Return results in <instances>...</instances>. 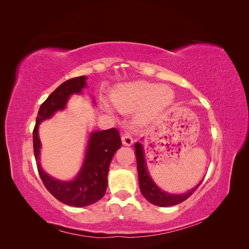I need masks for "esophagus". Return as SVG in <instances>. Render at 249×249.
Wrapping results in <instances>:
<instances>
[{"instance_id":"1","label":"esophagus","mask_w":249,"mask_h":249,"mask_svg":"<svg viewBox=\"0 0 249 249\" xmlns=\"http://www.w3.org/2000/svg\"><path fill=\"white\" fill-rule=\"evenodd\" d=\"M122 140H123V143L124 145H131L133 143V138L131 136L130 133H124L122 135Z\"/></svg>"}]
</instances>
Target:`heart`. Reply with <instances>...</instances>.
<instances>
[{
	"label": "heart",
	"mask_w": 249,
	"mask_h": 249,
	"mask_svg": "<svg viewBox=\"0 0 249 249\" xmlns=\"http://www.w3.org/2000/svg\"><path fill=\"white\" fill-rule=\"evenodd\" d=\"M173 100L172 90L148 82H135L118 88L112 94V103L119 111H130L144 105L143 119H150L166 108Z\"/></svg>",
	"instance_id": "b5f03b06"
}]
</instances>
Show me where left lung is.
Masks as SVG:
<instances>
[{
    "label": "left lung",
    "instance_id": "left-lung-1",
    "mask_svg": "<svg viewBox=\"0 0 249 249\" xmlns=\"http://www.w3.org/2000/svg\"><path fill=\"white\" fill-rule=\"evenodd\" d=\"M135 147V154H136L137 159V168H138V177H139V185L140 190L143 196H144L149 202L153 205L159 206V207H170L178 205V203L183 202L188 197L197 189L198 186L201 182L190 191H188L185 194H169L167 192H164L160 190L159 188L156 186L153 182V179L148 176V172L146 170L145 161H144V155H143V148L139 142L134 145Z\"/></svg>",
    "mask_w": 249,
    "mask_h": 249
}]
</instances>
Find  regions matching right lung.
Returning a JSON list of instances; mask_svg holds the SVG:
<instances>
[{
  "label": "right lung",
  "instance_id": "right-lung-1",
  "mask_svg": "<svg viewBox=\"0 0 249 249\" xmlns=\"http://www.w3.org/2000/svg\"><path fill=\"white\" fill-rule=\"evenodd\" d=\"M85 80L84 76L72 78L57 87L41 104L33 130L34 156L44 187L59 201L78 208L92 205L106 193L110 163L116 150L122 146L119 132L115 127H112L90 135L85 161L79 175L71 182H61L51 178L41 169L38 124L42 120L50 118L56 111L64 109L69 97L72 93H80L82 88L86 86Z\"/></svg>",
  "mask_w": 249,
  "mask_h": 249
}]
</instances>
